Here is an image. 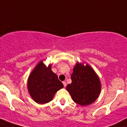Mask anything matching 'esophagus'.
I'll return each instance as SVG.
<instances>
[{
    "label": "esophagus",
    "mask_w": 127,
    "mask_h": 127,
    "mask_svg": "<svg viewBox=\"0 0 127 127\" xmlns=\"http://www.w3.org/2000/svg\"><path fill=\"white\" fill-rule=\"evenodd\" d=\"M63 83L64 87H66V85H67V84H66V83L65 82V81H63Z\"/></svg>",
    "instance_id": "esophagus-1"
}]
</instances>
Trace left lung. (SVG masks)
I'll list each match as a JSON object with an SVG mask.
<instances>
[{"label":"left lung","mask_w":127,"mask_h":127,"mask_svg":"<svg viewBox=\"0 0 127 127\" xmlns=\"http://www.w3.org/2000/svg\"><path fill=\"white\" fill-rule=\"evenodd\" d=\"M72 82L66 90L73 101L81 106L94 102L101 92L100 80L92 67L88 64L77 63L71 76Z\"/></svg>","instance_id":"1"}]
</instances>
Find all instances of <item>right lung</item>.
I'll return each mask as SVG.
<instances>
[{
  "label": "right lung",
  "mask_w": 127,
  "mask_h": 127,
  "mask_svg": "<svg viewBox=\"0 0 127 127\" xmlns=\"http://www.w3.org/2000/svg\"><path fill=\"white\" fill-rule=\"evenodd\" d=\"M63 88V84L51 70V64L46 66L41 61L29 75L28 89L34 101L45 104L53 99L55 93Z\"/></svg>",
  "instance_id": "right-lung-1"
}]
</instances>
